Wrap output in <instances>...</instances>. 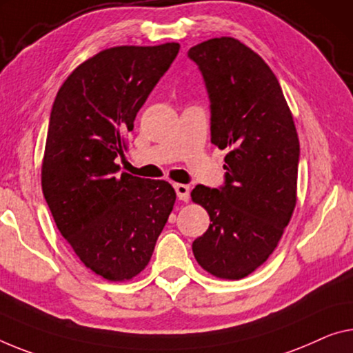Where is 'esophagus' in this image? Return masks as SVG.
<instances>
[{
	"label": "esophagus",
	"mask_w": 353,
	"mask_h": 353,
	"mask_svg": "<svg viewBox=\"0 0 353 353\" xmlns=\"http://www.w3.org/2000/svg\"><path fill=\"white\" fill-rule=\"evenodd\" d=\"M175 191L178 199L181 200V202H188L189 200V192H191V189L186 184H175Z\"/></svg>",
	"instance_id": "obj_1"
}]
</instances>
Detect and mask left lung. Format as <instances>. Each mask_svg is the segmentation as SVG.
Wrapping results in <instances>:
<instances>
[{
	"instance_id": "obj_1",
	"label": "left lung",
	"mask_w": 353,
	"mask_h": 353,
	"mask_svg": "<svg viewBox=\"0 0 353 353\" xmlns=\"http://www.w3.org/2000/svg\"><path fill=\"white\" fill-rule=\"evenodd\" d=\"M211 102V143L229 150L225 186L197 184L194 203L210 214L192 243L200 267L241 279L267 262L296 205L300 142L281 85L262 57L235 37L191 47Z\"/></svg>"
}]
</instances>
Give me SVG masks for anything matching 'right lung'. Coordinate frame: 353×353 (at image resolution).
<instances>
[{
  "mask_svg": "<svg viewBox=\"0 0 353 353\" xmlns=\"http://www.w3.org/2000/svg\"><path fill=\"white\" fill-rule=\"evenodd\" d=\"M178 50L176 42L105 48L69 74L52 107L42 192L75 256L112 283L145 270L176 200L164 180L118 175L115 158Z\"/></svg>",
  "mask_w": 353,
  "mask_h": 353,
  "instance_id": "add662e5",
  "label": "right lung"
}]
</instances>
